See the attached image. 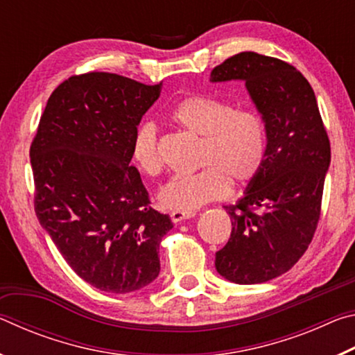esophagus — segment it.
I'll return each mask as SVG.
<instances>
[{"label":"esophagus","instance_id":"esophagus-1","mask_svg":"<svg viewBox=\"0 0 355 355\" xmlns=\"http://www.w3.org/2000/svg\"><path fill=\"white\" fill-rule=\"evenodd\" d=\"M194 216H196V213H192V211H172L171 213V219L177 224V222H182L184 219L194 218Z\"/></svg>","mask_w":355,"mask_h":355}]
</instances>
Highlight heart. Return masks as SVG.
<instances>
[{
	"instance_id": "1",
	"label": "heart",
	"mask_w": 355,
	"mask_h": 355,
	"mask_svg": "<svg viewBox=\"0 0 355 355\" xmlns=\"http://www.w3.org/2000/svg\"><path fill=\"white\" fill-rule=\"evenodd\" d=\"M173 122L200 136L197 166L200 171L173 175L161 186L158 200L175 211H194L225 197L230 182L245 184L260 172L266 156V128L250 110H233L224 100L208 95L183 98L171 112ZM131 159L148 177L161 172L158 133L152 122L137 127L131 139Z\"/></svg>"
}]
</instances>
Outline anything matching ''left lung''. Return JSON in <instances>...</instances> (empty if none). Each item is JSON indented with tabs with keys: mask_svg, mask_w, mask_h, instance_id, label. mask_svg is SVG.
Returning <instances> with one entry per match:
<instances>
[{
	"mask_svg": "<svg viewBox=\"0 0 355 355\" xmlns=\"http://www.w3.org/2000/svg\"><path fill=\"white\" fill-rule=\"evenodd\" d=\"M211 83L244 81L266 128V156L244 196L224 207L228 243L216 271L239 285L263 284L297 263L320 219L330 144L310 83L280 59L243 51L211 71Z\"/></svg>",
	"mask_w": 355,
	"mask_h": 355,
	"instance_id": "8db88e82",
	"label": "left lung"
}]
</instances>
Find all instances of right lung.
Returning <instances> with one entry per match:
<instances>
[{"label": "right lung", "instance_id": "add662e5", "mask_svg": "<svg viewBox=\"0 0 355 355\" xmlns=\"http://www.w3.org/2000/svg\"><path fill=\"white\" fill-rule=\"evenodd\" d=\"M161 87L105 71L71 76L48 98L29 152L42 228L100 291L133 293L159 274V244L173 224L150 207L130 161Z\"/></svg>", "mask_w": 355, "mask_h": 355}]
</instances>
